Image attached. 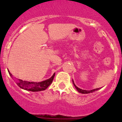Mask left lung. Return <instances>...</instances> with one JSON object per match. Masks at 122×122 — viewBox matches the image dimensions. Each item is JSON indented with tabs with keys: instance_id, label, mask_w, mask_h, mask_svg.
Segmentation results:
<instances>
[{
	"instance_id": "obj_1",
	"label": "left lung",
	"mask_w": 122,
	"mask_h": 122,
	"mask_svg": "<svg viewBox=\"0 0 122 122\" xmlns=\"http://www.w3.org/2000/svg\"><path fill=\"white\" fill-rule=\"evenodd\" d=\"M72 83H73L74 86V87H76V88L77 89V90L78 91L79 93H82V94H88V93H93V92H95V91H97L99 89V88H96V89H93V90H83V89H81V88H78V87H77L76 86V85L74 84V82L73 80H72Z\"/></svg>"
}]
</instances>
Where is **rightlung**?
<instances>
[{
  "instance_id": "1",
  "label": "right lung",
  "mask_w": 122,
  "mask_h": 122,
  "mask_svg": "<svg viewBox=\"0 0 122 122\" xmlns=\"http://www.w3.org/2000/svg\"><path fill=\"white\" fill-rule=\"evenodd\" d=\"M8 72L10 77L12 78V74L9 72V70ZM54 76H55V73L49 79L42 81L41 82H38V83L37 82H30L18 79L16 82V84L20 88L25 90L33 92H41V91L45 90V89H46L52 83Z\"/></svg>"
}]
</instances>
